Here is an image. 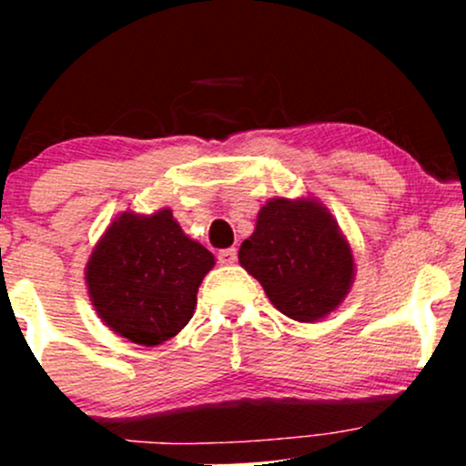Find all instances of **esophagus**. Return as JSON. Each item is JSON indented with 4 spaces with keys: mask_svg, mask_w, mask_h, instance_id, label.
I'll list each match as a JSON object with an SVG mask.
<instances>
[{
    "mask_svg": "<svg viewBox=\"0 0 466 466\" xmlns=\"http://www.w3.org/2000/svg\"><path fill=\"white\" fill-rule=\"evenodd\" d=\"M238 260V250L235 248H225L218 252V263L220 265H233Z\"/></svg>",
    "mask_w": 466,
    "mask_h": 466,
    "instance_id": "esophagus-1",
    "label": "esophagus"
}]
</instances>
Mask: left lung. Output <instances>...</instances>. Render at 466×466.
Instances as JSON below:
<instances>
[{"instance_id": "left-lung-1", "label": "left lung", "mask_w": 466, "mask_h": 466, "mask_svg": "<svg viewBox=\"0 0 466 466\" xmlns=\"http://www.w3.org/2000/svg\"><path fill=\"white\" fill-rule=\"evenodd\" d=\"M239 263L297 322L327 318L354 282L352 248L329 209L311 197L267 201L239 248Z\"/></svg>"}]
</instances>
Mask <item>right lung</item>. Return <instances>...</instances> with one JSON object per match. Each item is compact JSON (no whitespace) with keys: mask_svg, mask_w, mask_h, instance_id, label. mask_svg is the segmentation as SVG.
Segmentation results:
<instances>
[{"mask_svg":"<svg viewBox=\"0 0 466 466\" xmlns=\"http://www.w3.org/2000/svg\"><path fill=\"white\" fill-rule=\"evenodd\" d=\"M214 254L190 239L169 208L123 212L101 235L85 279L97 316L139 346H158L187 327Z\"/></svg>","mask_w":466,"mask_h":466,"instance_id":"right-lung-1","label":"right lung"}]
</instances>
